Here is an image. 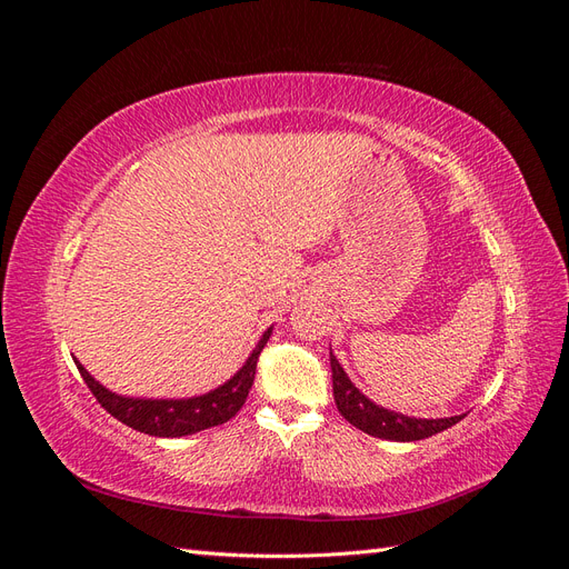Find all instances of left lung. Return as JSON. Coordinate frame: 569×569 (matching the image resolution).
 <instances>
[{"label": "left lung", "mask_w": 569, "mask_h": 569, "mask_svg": "<svg viewBox=\"0 0 569 569\" xmlns=\"http://www.w3.org/2000/svg\"><path fill=\"white\" fill-rule=\"evenodd\" d=\"M330 366H332L335 403L339 412L356 429H360V432H366L370 437L391 439V441H420L443 432V429L453 427L465 418V416H453V418L420 420V418H408V416H401V412L380 408L353 387V382L349 380L347 372H343L339 360L332 353H330Z\"/></svg>", "instance_id": "left-lung-1"}]
</instances>
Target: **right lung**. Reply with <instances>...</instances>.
Listing matches in <instances>:
<instances>
[{"label":"right lung","instance_id":"right-lung-1","mask_svg":"<svg viewBox=\"0 0 569 569\" xmlns=\"http://www.w3.org/2000/svg\"><path fill=\"white\" fill-rule=\"evenodd\" d=\"M268 330L263 339L258 341V347L249 356L247 363L242 366L232 380H228L222 387H218L211 393L197 396V399H182V401H149V399H126V396H118L109 389L94 382V377L84 370L80 363V377L84 385L90 387L94 399L101 403L107 412L123 425L137 429V432H144L151 437H187L201 432V429H209L216 425L228 422L237 416V410L244 406L249 389L256 377V363L258 356H261L263 347L270 339Z\"/></svg>","mask_w":569,"mask_h":569}]
</instances>
